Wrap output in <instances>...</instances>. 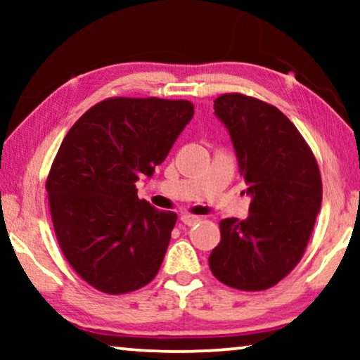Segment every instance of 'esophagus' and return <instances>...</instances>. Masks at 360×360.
Masks as SVG:
<instances>
[{"instance_id":"obj_1","label":"esophagus","mask_w":360,"mask_h":360,"mask_svg":"<svg viewBox=\"0 0 360 360\" xmlns=\"http://www.w3.org/2000/svg\"><path fill=\"white\" fill-rule=\"evenodd\" d=\"M180 221L186 226H193L196 223H200V218H198V216H193V214H184L180 218Z\"/></svg>"}]
</instances>
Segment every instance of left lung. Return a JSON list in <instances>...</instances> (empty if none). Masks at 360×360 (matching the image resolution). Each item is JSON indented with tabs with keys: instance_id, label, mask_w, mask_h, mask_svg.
Returning <instances> with one entry per match:
<instances>
[{
	"instance_id": "8db88e82",
	"label": "left lung",
	"mask_w": 360,
	"mask_h": 360,
	"mask_svg": "<svg viewBox=\"0 0 360 360\" xmlns=\"http://www.w3.org/2000/svg\"><path fill=\"white\" fill-rule=\"evenodd\" d=\"M214 112L228 127L252 201L245 219L219 221L210 269L231 288L260 292L302 260L321 208V174L311 147L278 108L224 93Z\"/></svg>"
}]
</instances>
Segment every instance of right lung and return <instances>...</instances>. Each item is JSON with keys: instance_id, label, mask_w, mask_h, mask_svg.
Returning <instances> with one entry per match:
<instances>
[{"instance_id": "obj_1", "label": "right lung", "mask_w": 360, "mask_h": 360, "mask_svg": "<svg viewBox=\"0 0 360 360\" xmlns=\"http://www.w3.org/2000/svg\"><path fill=\"white\" fill-rule=\"evenodd\" d=\"M193 112L186 100L112 96L63 137L46 181L53 231L98 292H134L159 272L176 213L139 200L136 181L165 160Z\"/></svg>"}]
</instances>
